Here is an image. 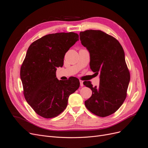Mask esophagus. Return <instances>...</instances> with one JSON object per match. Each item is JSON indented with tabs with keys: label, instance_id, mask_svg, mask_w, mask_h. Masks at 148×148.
Returning a JSON list of instances; mask_svg holds the SVG:
<instances>
[{
	"label": "esophagus",
	"instance_id": "1",
	"mask_svg": "<svg viewBox=\"0 0 148 148\" xmlns=\"http://www.w3.org/2000/svg\"><path fill=\"white\" fill-rule=\"evenodd\" d=\"M79 82H80V86H84V82H83L82 80H79Z\"/></svg>",
	"mask_w": 148,
	"mask_h": 148
}]
</instances>
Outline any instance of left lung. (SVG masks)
I'll use <instances>...</instances> for the list:
<instances>
[{
	"label": "left lung",
	"instance_id": "obj_1",
	"mask_svg": "<svg viewBox=\"0 0 148 148\" xmlns=\"http://www.w3.org/2000/svg\"><path fill=\"white\" fill-rule=\"evenodd\" d=\"M79 35L90 53V68L100 77L98 86L93 87L90 81L84 82L92 91L85 105L97 116H109L122 106L130 82L123 48L116 39L101 30H85Z\"/></svg>",
	"mask_w": 148,
	"mask_h": 148
}]
</instances>
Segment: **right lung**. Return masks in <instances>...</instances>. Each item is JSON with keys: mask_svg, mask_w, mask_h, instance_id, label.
Masks as SVG:
<instances>
[{"mask_svg": "<svg viewBox=\"0 0 148 148\" xmlns=\"http://www.w3.org/2000/svg\"><path fill=\"white\" fill-rule=\"evenodd\" d=\"M79 35L74 32L56 33L32 42L21 66L20 77L25 99L40 116H57L68 105V97L80 86L78 79L59 80L56 70L63 65L65 53Z\"/></svg>", "mask_w": 148, "mask_h": 148, "instance_id": "1", "label": "right lung"}]
</instances>
